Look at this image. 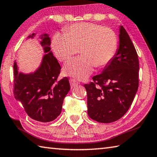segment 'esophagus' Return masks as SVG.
I'll list each match as a JSON object with an SVG mask.
<instances>
[{"label":"esophagus","mask_w":157,"mask_h":157,"mask_svg":"<svg viewBox=\"0 0 157 157\" xmlns=\"http://www.w3.org/2000/svg\"><path fill=\"white\" fill-rule=\"evenodd\" d=\"M70 85H71V87L73 88L76 87V85H78L79 84V82L76 81V80H75V78H70Z\"/></svg>","instance_id":"1"}]
</instances>
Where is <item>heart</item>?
<instances>
[{"label": "heart", "instance_id": "1", "mask_svg": "<svg viewBox=\"0 0 157 157\" xmlns=\"http://www.w3.org/2000/svg\"><path fill=\"white\" fill-rule=\"evenodd\" d=\"M52 48L61 61L68 60L79 51L82 55L64 65L66 75L83 80L93 72L94 67H103L113 59L117 48V37L113 30L97 24H75L66 33H56Z\"/></svg>", "mask_w": 157, "mask_h": 157}]
</instances>
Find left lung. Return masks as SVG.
I'll return each mask as SVG.
<instances>
[{
	"instance_id": "left-lung-1",
	"label": "left lung",
	"mask_w": 157,
	"mask_h": 157,
	"mask_svg": "<svg viewBox=\"0 0 157 157\" xmlns=\"http://www.w3.org/2000/svg\"><path fill=\"white\" fill-rule=\"evenodd\" d=\"M120 45L102 72L84 85L87 94V113L100 123H111L124 116L131 106L139 86L138 56L123 26Z\"/></svg>"
}]
</instances>
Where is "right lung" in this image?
<instances>
[{
  "mask_svg": "<svg viewBox=\"0 0 157 157\" xmlns=\"http://www.w3.org/2000/svg\"><path fill=\"white\" fill-rule=\"evenodd\" d=\"M33 33L28 38H33ZM43 47L42 63L34 72H18L16 61L13 64L14 96L21 102L26 113L33 120L48 122L60 115L64 98L70 90L69 80L57 78L61 66L51 51V38L48 33L40 36Z\"/></svg>",
  "mask_w": 157,
  "mask_h": 157,
  "instance_id": "obj_1",
  "label": "right lung"
}]
</instances>
